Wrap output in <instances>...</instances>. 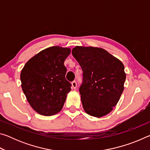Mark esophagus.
I'll return each mask as SVG.
<instances>
[{"label": "esophagus", "mask_w": 150, "mask_h": 150, "mask_svg": "<svg viewBox=\"0 0 150 150\" xmlns=\"http://www.w3.org/2000/svg\"><path fill=\"white\" fill-rule=\"evenodd\" d=\"M71 87L73 89H75L76 87H77V83H76L75 81H73L71 83Z\"/></svg>", "instance_id": "esophagus-1"}]
</instances>
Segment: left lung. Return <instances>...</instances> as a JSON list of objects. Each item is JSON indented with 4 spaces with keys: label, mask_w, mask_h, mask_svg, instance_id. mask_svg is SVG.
<instances>
[{
    "label": "left lung",
    "mask_w": 150,
    "mask_h": 150,
    "mask_svg": "<svg viewBox=\"0 0 150 150\" xmlns=\"http://www.w3.org/2000/svg\"><path fill=\"white\" fill-rule=\"evenodd\" d=\"M72 54L83 72L79 88L83 109L94 117L108 115L124 91L126 75L123 63L101 47L76 46Z\"/></svg>",
    "instance_id": "obj_1"
}]
</instances>
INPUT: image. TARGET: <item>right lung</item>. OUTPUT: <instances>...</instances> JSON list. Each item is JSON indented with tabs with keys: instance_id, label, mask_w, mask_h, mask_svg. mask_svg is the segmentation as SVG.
Wrapping results in <instances>:
<instances>
[{
	"instance_id": "obj_1",
	"label": "right lung",
	"mask_w": 150,
	"mask_h": 150,
	"mask_svg": "<svg viewBox=\"0 0 150 150\" xmlns=\"http://www.w3.org/2000/svg\"><path fill=\"white\" fill-rule=\"evenodd\" d=\"M71 49L52 46L30 59L20 73L21 87L28 102L43 116L62 110L71 84L65 79L64 62Z\"/></svg>"
}]
</instances>
